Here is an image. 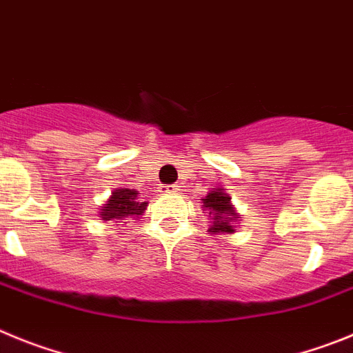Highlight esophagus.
Instances as JSON below:
<instances>
[{"mask_svg":"<svg viewBox=\"0 0 353 353\" xmlns=\"http://www.w3.org/2000/svg\"><path fill=\"white\" fill-rule=\"evenodd\" d=\"M179 192V186L177 184H169V186H165L163 188V193H176Z\"/></svg>","mask_w":353,"mask_h":353,"instance_id":"esophagus-1","label":"esophagus"}]
</instances>
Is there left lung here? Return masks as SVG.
<instances>
[{
	"mask_svg": "<svg viewBox=\"0 0 353 353\" xmlns=\"http://www.w3.org/2000/svg\"><path fill=\"white\" fill-rule=\"evenodd\" d=\"M202 202H204V211L208 209L212 220L209 232H212V234L236 232L234 230V221L239 220V214L236 212V209L232 208L230 196L223 192V188H214L211 193H208V196L202 199Z\"/></svg>",
	"mask_w": 353,
	"mask_h": 353,
	"instance_id": "1",
	"label": "left lung"
}]
</instances>
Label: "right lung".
Wrapping results in <instances>:
<instances>
[{
	"instance_id": "obj_1",
	"label": "right lung",
	"mask_w": 353,
	"mask_h": 353,
	"mask_svg": "<svg viewBox=\"0 0 353 353\" xmlns=\"http://www.w3.org/2000/svg\"><path fill=\"white\" fill-rule=\"evenodd\" d=\"M139 193L130 188L114 190L107 204L100 211L101 220H125L128 216H141L148 208V202H139Z\"/></svg>"
}]
</instances>
